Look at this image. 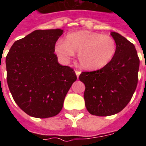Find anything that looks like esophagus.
<instances>
[{"label": "esophagus", "instance_id": "34e87169", "mask_svg": "<svg viewBox=\"0 0 146 146\" xmlns=\"http://www.w3.org/2000/svg\"><path fill=\"white\" fill-rule=\"evenodd\" d=\"M80 73H81L80 71H78V70H75V73H76V76H77V78L79 77Z\"/></svg>", "mask_w": 146, "mask_h": 146}]
</instances>
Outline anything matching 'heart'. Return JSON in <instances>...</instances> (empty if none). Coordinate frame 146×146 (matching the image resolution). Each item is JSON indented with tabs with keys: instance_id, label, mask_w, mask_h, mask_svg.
Returning a JSON list of instances; mask_svg holds the SVG:
<instances>
[{
	"instance_id": "heart-1",
	"label": "heart",
	"mask_w": 146,
	"mask_h": 146,
	"mask_svg": "<svg viewBox=\"0 0 146 146\" xmlns=\"http://www.w3.org/2000/svg\"><path fill=\"white\" fill-rule=\"evenodd\" d=\"M116 44L112 36L80 30L68 33L64 40H58L54 52L63 62H68L78 52L77 58L83 69L100 70L107 66L116 54Z\"/></svg>"
}]
</instances>
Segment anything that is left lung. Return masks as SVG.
Listing matches in <instances>:
<instances>
[{"mask_svg": "<svg viewBox=\"0 0 146 146\" xmlns=\"http://www.w3.org/2000/svg\"><path fill=\"white\" fill-rule=\"evenodd\" d=\"M110 34L116 44L112 61L101 70L83 72L79 76L85 85L87 110L95 116L120 112L131 99L138 84L139 58L135 45L119 33Z\"/></svg>", "mask_w": 146, "mask_h": 146, "instance_id": "1", "label": "left lung"}]
</instances>
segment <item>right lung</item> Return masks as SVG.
<instances>
[{
  "instance_id": "obj_1",
  "label": "right lung",
  "mask_w": 146,
  "mask_h": 146,
  "mask_svg": "<svg viewBox=\"0 0 146 146\" xmlns=\"http://www.w3.org/2000/svg\"><path fill=\"white\" fill-rule=\"evenodd\" d=\"M61 29L34 30L15 42L6 57L7 82L16 104L36 118L59 113L76 76L58 62L54 45Z\"/></svg>"
}]
</instances>
